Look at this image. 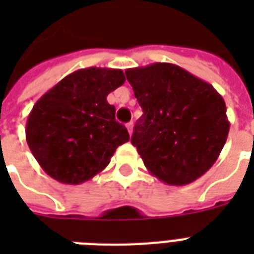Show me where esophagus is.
Listing matches in <instances>:
<instances>
[{"instance_id":"1","label":"esophagus","mask_w":254,"mask_h":254,"mask_svg":"<svg viewBox=\"0 0 254 254\" xmlns=\"http://www.w3.org/2000/svg\"><path fill=\"white\" fill-rule=\"evenodd\" d=\"M127 131H129V134H131V133H133V123H127Z\"/></svg>"}]
</instances>
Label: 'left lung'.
I'll return each mask as SVG.
<instances>
[{
	"mask_svg": "<svg viewBox=\"0 0 254 254\" xmlns=\"http://www.w3.org/2000/svg\"><path fill=\"white\" fill-rule=\"evenodd\" d=\"M143 111L131 143L149 173L185 186L208 171L229 133L224 99L199 77L173 63L125 71Z\"/></svg>",
	"mask_w": 254,
	"mask_h": 254,
	"instance_id": "8db88e82",
	"label": "left lung"
}]
</instances>
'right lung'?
<instances>
[{"instance_id":"obj_1","label":"right lung","mask_w":254,"mask_h":254,"mask_svg":"<svg viewBox=\"0 0 254 254\" xmlns=\"http://www.w3.org/2000/svg\"><path fill=\"white\" fill-rule=\"evenodd\" d=\"M125 83L121 69H77L34 104L26 141L46 174L64 185L89 181L109 165L129 133L107 96Z\"/></svg>"}]
</instances>
